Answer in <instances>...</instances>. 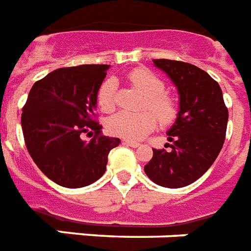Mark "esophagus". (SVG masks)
Returning a JSON list of instances; mask_svg holds the SVG:
<instances>
[{"instance_id":"1","label":"esophagus","mask_w":251,"mask_h":251,"mask_svg":"<svg viewBox=\"0 0 251 251\" xmlns=\"http://www.w3.org/2000/svg\"><path fill=\"white\" fill-rule=\"evenodd\" d=\"M122 145H125V146H130V147H138L139 146V143L134 142V141H122Z\"/></svg>"}]
</instances>
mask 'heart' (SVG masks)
Instances as JSON below:
<instances>
[{
    "instance_id": "1",
    "label": "heart",
    "mask_w": 251,
    "mask_h": 251,
    "mask_svg": "<svg viewBox=\"0 0 251 251\" xmlns=\"http://www.w3.org/2000/svg\"><path fill=\"white\" fill-rule=\"evenodd\" d=\"M129 81L146 97L145 109L154 112L162 125H170L176 120L179 113L176 101L164 95L166 85L158 76L151 74L150 71L137 68L129 74ZM116 81L113 79L105 80L97 92V104L102 112L112 113L116 109ZM152 113H118L108 121V130L120 138L129 141L142 139L158 125L156 115Z\"/></svg>"
}]
</instances>
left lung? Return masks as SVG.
<instances>
[{"instance_id":"1","label":"left lung","mask_w":251,"mask_h":251,"mask_svg":"<svg viewBox=\"0 0 251 251\" xmlns=\"http://www.w3.org/2000/svg\"><path fill=\"white\" fill-rule=\"evenodd\" d=\"M152 62L177 87L180 108L167 133L171 150L152 149L145 172L155 184L181 188L202 176L219 156L229 113L219 83L205 71L179 60Z\"/></svg>"}]
</instances>
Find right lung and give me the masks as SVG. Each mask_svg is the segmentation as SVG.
<instances>
[{"label": "right lung", "instance_id": "add662e5", "mask_svg": "<svg viewBox=\"0 0 251 251\" xmlns=\"http://www.w3.org/2000/svg\"><path fill=\"white\" fill-rule=\"evenodd\" d=\"M108 64H83L52 71L35 81L22 109V131L30 156L46 176L80 188L105 174L109 151L120 139L106 137L97 122V92ZM95 134L89 143L81 139Z\"/></svg>", "mask_w": 251, "mask_h": 251}]
</instances>
